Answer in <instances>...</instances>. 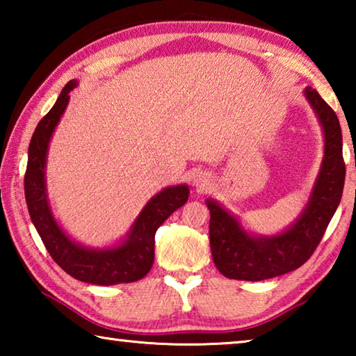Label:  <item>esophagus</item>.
I'll use <instances>...</instances> for the list:
<instances>
[{
    "label": "esophagus",
    "mask_w": 356,
    "mask_h": 356,
    "mask_svg": "<svg viewBox=\"0 0 356 356\" xmlns=\"http://www.w3.org/2000/svg\"><path fill=\"white\" fill-rule=\"evenodd\" d=\"M193 182H195V185H196V186H204V185L207 184V177H206V174H202V172L196 174V176H195V180H193Z\"/></svg>",
    "instance_id": "34e87169"
}]
</instances>
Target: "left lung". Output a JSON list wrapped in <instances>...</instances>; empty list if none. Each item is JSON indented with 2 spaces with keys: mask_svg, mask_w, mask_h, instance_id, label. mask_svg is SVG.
Segmentation results:
<instances>
[{
  "mask_svg": "<svg viewBox=\"0 0 356 356\" xmlns=\"http://www.w3.org/2000/svg\"><path fill=\"white\" fill-rule=\"evenodd\" d=\"M305 95L322 124L325 150L309 201L297 221L276 236H254L218 202H206L213 262L229 280L262 281L297 270L316 251L339 206L346 180L339 120L316 89L306 88Z\"/></svg>",
  "mask_w": 356,
  "mask_h": 356,
  "instance_id": "left-lung-1",
  "label": "left lung"
}]
</instances>
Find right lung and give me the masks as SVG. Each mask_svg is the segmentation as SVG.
Masks as SVG:
<instances>
[{
    "mask_svg": "<svg viewBox=\"0 0 356 356\" xmlns=\"http://www.w3.org/2000/svg\"><path fill=\"white\" fill-rule=\"evenodd\" d=\"M76 84L75 80L65 84L56 104L40 119L29 143L25 172L28 212L53 261L72 278L99 286L134 282L144 278L152 268L156 229L184 206L190 190L186 185H176L155 195L138 215L127 238L118 246L92 250L74 242L58 225L48 206L45 163L48 143L69 104V92Z\"/></svg>",
    "mask_w": 356,
    "mask_h": 356,
    "instance_id": "add662e5",
    "label": "right lung"
}]
</instances>
